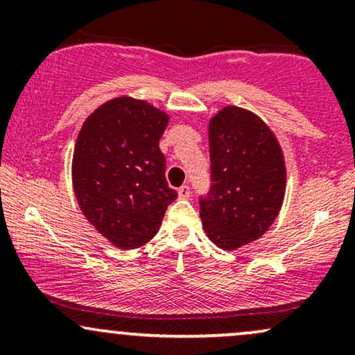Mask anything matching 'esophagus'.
Here are the masks:
<instances>
[{"label": "esophagus", "instance_id": "obj_1", "mask_svg": "<svg viewBox=\"0 0 355 355\" xmlns=\"http://www.w3.org/2000/svg\"><path fill=\"white\" fill-rule=\"evenodd\" d=\"M191 191H190V187L189 185H182L180 189H178V197L180 198H190Z\"/></svg>", "mask_w": 355, "mask_h": 355}]
</instances>
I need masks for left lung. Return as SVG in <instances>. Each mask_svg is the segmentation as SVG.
Listing matches in <instances>:
<instances>
[{"instance_id": "8db88e82", "label": "left lung", "mask_w": 355, "mask_h": 355, "mask_svg": "<svg viewBox=\"0 0 355 355\" xmlns=\"http://www.w3.org/2000/svg\"><path fill=\"white\" fill-rule=\"evenodd\" d=\"M211 187L200 218L223 250L254 242L268 230L285 195L284 153L268 125L239 107L222 108L209 123Z\"/></svg>"}]
</instances>
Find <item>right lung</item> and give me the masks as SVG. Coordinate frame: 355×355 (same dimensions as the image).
Instances as JSON below:
<instances>
[{"label":"right lung","instance_id":"add662e5","mask_svg":"<svg viewBox=\"0 0 355 355\" xmlns=\"http://www.w3.org/2000/svg\"><path fill=\"white\" fill-rule=\"evenodd\" d=\"M168 120L144 100L118 96L100 105L76 138L71 178L80 209L123 250L150 242L177 198L158 146Z\"/></svg>","mask_w":355,"mask_h":355}]
</instances>
